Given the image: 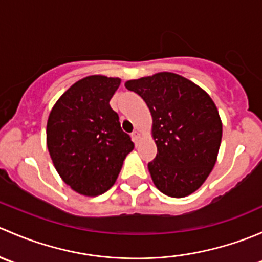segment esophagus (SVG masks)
<instances>
[{
  "label": "esophagus",
  "mask_w": 262,
  "mask_h": 262,
  "mask_svg": "<svg viewBox=\"0 0 262 262\" xmlns=\"http://www.w3.org/2000/svg\"><path fill=\"white\" fill-rule=\"evenodd\" d=\"M132 139H133V142L136 144L138 143L139 139H141V134H139V132H133V133H132Z\"/></svg>",
  "instance_id": "34e87169"
}]
</instances>
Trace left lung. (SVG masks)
Wrapping results in <instances>:
<instances>
[{
	"instance_id": "1",
	"label": "left lung",
	"mask_w": 262,
	"mask_h": 262,
	"mask_svg": "<svg viewBox=\"0 0 262 262\" xmlns=\"http://www.w3.org/2000/svg\"><path fill=\"white\" fill-rule=\"evenodd\" d=\"M125 87L146 101L157 156L148 163L155 186L171 198L196 191L212 172L222 141V120L212 97L192 81L158 72Z\"/></svg>"
}]
</instances>
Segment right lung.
<instances>
[{
  "label": "right lung",
  "mask_w": 262,
  "mask_h": 262,
  "mask_svg": "<svg viewBox=\"0 0 262 262\" xmlns=\"http://www.w3.org/2000/svg\"><path fill=\"white\" fill-rule=\"evenodd\" d=\"M120 82L119 77L87 76L50 110L47 146L53 165L60 179L84 196L107 191L134 148L109 104Z\"/></svg>",
  "instance_id": "add662e5"
}]
</instances>
